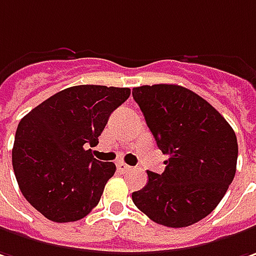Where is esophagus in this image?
<instances>
[{"instance_id":"34e87169","label":"esophagus","mask_w":256,"mask_h":256,"mask_svg":"<svg viewBox=\"0 0 256 256\" xmlns=\"http://www.w3.org/2000/svg\"><path fill=\"white\" fill-rule=\"evenodd\" d=\"M118 170H119L120 172H128V170H132V167L124 163H118Z\"/></svg>"}]
</instances>
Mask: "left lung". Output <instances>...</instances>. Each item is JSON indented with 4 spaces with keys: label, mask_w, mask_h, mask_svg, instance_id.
Returning a JSON list of instances; mask_svg holds the SVG:
<instances>
[{
    "label": "left lung",
    "mask_w": 256,
    "mask_h": 256,
    "mask_svg": "<svg viewBox=\"0 0 256 256\" xmlns=\"http://www.w3.org/2000/svg\"><path fill=\"white\" fill-rule=\"evenodd\" d=\"M133 99L168 157L162 174L147 172V184L132 194L134 206L166 226L198 222L234 180L238 143L232 128L206 99L178 84L138 86Z\"/></svg>",
    "instance_id": "8db88e82"
}]
</instances>
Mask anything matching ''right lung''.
I'll use <instances>...</instances> for the list:
<instances>
[{
	"instance_id": "right-lung-1",
	"label": "right lung",
	"mask_w": 256,
	"mask_h": 256,
	"mask_svg": "<svg viewBox=\"0 0 256 256\" xmlns=\"http://www.w3.org/2000/svg\"><path fill=\"white\" fill-rule=\"evenodd\" d=\"M128 96V88L72 86L21 119L12 148L14 172L24 197L45 218L72 222L99 204L116 166L96 160L88 147L98 144L112 112Z\"/></svg>"
}]
</instances>
